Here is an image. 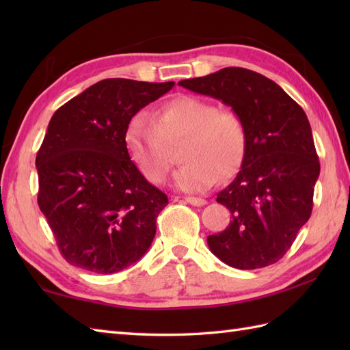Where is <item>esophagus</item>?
Returning <instances> with one entry per match:
<instances>
[{
    "mask_svg": "<svg viewBox=\"0 0 350 350\" xmlns=\"http://www.w3.org/2000/svg\"><path fill=\"white\" fill-rule=\"evenodd\" d=\"M183 200H185V202H187V203L192 204V206H204V204L207 203L204 198H200V197H185Z\"/></svg>",
    "mask_w": 350,
    "mask_h": 350,
    "instance_id": "34e87169",
    "label": "esophagus"
}]
</instances>
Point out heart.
<instances>
[{
	"label": "heart",
	"mask_w": 350,
	"mask_h": 350,
	"mask_svg": "<svg viewBox=\"0 0 350 350\" xmlns=\"http://www.w3.org/2000/svg\"><path fill=\"white\" fill-rule=\"evenodd\" d=\"M180 146L185 162L174 177L185 192L209 189L217 179L232 177L245 153L243 123L232 111H222L197 96H177L153 114L152 120L138 113L124 131L131 159L153 185L167 180L173 167L171 147Z\"/></svg>",
	"instance_id": "1"
}]
</instances>
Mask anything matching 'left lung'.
Here are the masks:
<instances>
[{
	"label": "left lung",
	"instance_id": "8db88e82",
	"mask_svg": "<svg viewBox=\"0 0 350 350\" xmlns=\"http://www.w3.org/2000/svg\"><path fill=\"white\" fill-rule=\"evenodd\" d=\"M179 85L232 107L247 133L241 171L217 197L232 221L207 236V245L236 269L273 265L313 211L321 163L306 113L272 79L243 68H224Z\"/></svg>",
	"mask_w": 350,
	"mask_h": 350
}]
</instances>
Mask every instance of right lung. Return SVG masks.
<instances>
[{
	"label": "right lung",
	"mask_w": 350,
	"mask_h": 350,
	"mask_svg": "<svg viewBox=\"0 0 350 350\" xmlns=\"http://www.w3.org/2000/svg\"><path fill=\"white\" fill-rule=\"evenodd\" d=\"M174 83L99 81L58 108L36 156L37 203L66 262L114 273L150 248L168 197L139 173L124 131Z\"/></svg>",
	"instance_id": "right-lung-1"
}]
</instances>
